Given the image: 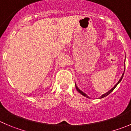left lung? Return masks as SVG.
<instances>
[{
    "instance_id": "obj_1",
    "label": "left lung",
    "mask_w": 131,
    "mask_h": 131,
    "mask_svg": "<svg viewBox=\"0 0 131 131\" xmlns=\"http://www.w3.org/2000/svg\"><path fill=\"white\" fill-rule=\"evenodd\" d=\"M124 72H125V70H124V72H123V74H122V77H121V78H120V79H119V81H118V83H116V85H115V86H114V87H113V88H112V89H111V90H109V91H108V92H107V93L104 94H103V95H102V96H101V97H100V98H103V97H105V96H108V94H111V92H112V91H113V90H114V89H115V88H116V86H117V85H118V84H119V83H120V81H122V78H123V75H124ZM75 88H76L77 90H78V92H79V93H80V94H82V95H83V96H85V97H88V98H90V97H89V96H87V95H86V94H85V93H84L83 92H82V91H81V90H80V89H79V88H78V86H77L76 84H75Z\"/></svg>"
}]
</instances>
